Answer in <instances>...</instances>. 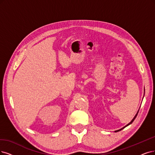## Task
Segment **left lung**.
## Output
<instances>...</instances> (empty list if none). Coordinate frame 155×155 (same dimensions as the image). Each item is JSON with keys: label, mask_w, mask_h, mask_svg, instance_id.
Wrapping results in <instances>:
<instances>
[{"label": "left lung", "mask_w": 155, "mask_h": 155, "mask_svg": "<svg viewBox=\"0 0 155 155\" xmlns=\"http://www.w3.org/2000/svg\"><path fill=\"white\" fill-rule=\"evenodd\" d=\"M138 112H139V111H138V112H137V113L136 114V115L135 116V117H134V119H133L132 120H131V122H130V123H128V124L127 125H126V126H125V127H123V128H122L121 129H119V130H116V131H115V132H117V131H121V130H123V128H124L125 127H127V126H128V125H130V124H131V123H132L134 122V120H135V119L136 118V117H137V114H138Z\"/></svg>", "instance_id": "obj_1"}]
</instances>
